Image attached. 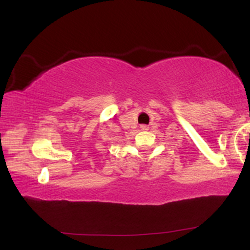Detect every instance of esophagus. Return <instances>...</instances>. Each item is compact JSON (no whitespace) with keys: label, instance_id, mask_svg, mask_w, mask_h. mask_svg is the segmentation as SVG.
Segmentation results:
<instances>
[{"label":"esophagus","instance_id":"esophagus-1","mask_svg":"<svg viewBox=\"0 0 250 250\" xmlns=\"http://www.w3.org/2000/svg\"><path fill=\"white\" fill-rule=\"evenodd\" d=\"M140 128H141L142 131H147V130H149V127H148V125H142Z\"/></svg>","mask_w":250,"mask_h":250}]
</instances>
